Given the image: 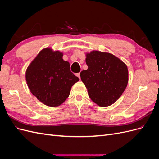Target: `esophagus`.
I'll list each match as a JSON object with an SVG mask.
<instances>
[{
	"mask_svg": "<svg viewBox=\"0 0 159 159\" xmlns=\"http://www.w3.org/2000/svg\"><path fill=\"white\" fill-rule=\"evenodd\" d=\"M76 75L78 77V78L80 79V73H78V74H76Z\"/></svg>",
	"mask_w": 159,
	"mask_h": 159,
	"instance_id": "esophagus-1",
	"label": "esophagus"
}]
</instances>
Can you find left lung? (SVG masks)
Returning a JSON list of instances; mask_svg holds the SVG:
<instances>
[{
    "mask_svg": "<svg viewBox=\"0 0 159 159\" xmlns=\"http://www.w3.org/2000/svg\"><path fill=\"white\" fill-rule=\"evenodd\" d=\"M88 68L80 73L89 97L100 107L113 104L125 89L129 80L126 64L107 52L92 51L86 54Z\"/></svg>",
    "mask_w": 159,
    "mask_h": 159,
    "instance_id": "8db88e82",
    "label": "left lung"
}]
</instances>
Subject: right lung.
<instances>
[{"instance_id": "right-lung-1", "label": "right lung", "mask_w": 159, "mask_h": 159, "mask_svg": "<svg viewBox=\"0 0 159 159\" xmlns=\"http://www.w3.org/2000/svg\"><path fill=\"white\" fill-rule=\"evenodd\" d=\"M63 53L50 48L41 50L28 66L26 80L30 92L46 105L57 107L70 95L72 85L79 81L62 58Z\"/></svg>"}]
</instances>
